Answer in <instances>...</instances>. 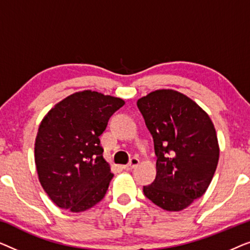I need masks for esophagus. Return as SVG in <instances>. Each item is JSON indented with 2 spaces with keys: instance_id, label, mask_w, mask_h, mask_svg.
Listing matches in <instances>:
<instances>
[{
  "instance_id": "34e87169",
  "label": "esophagus",
  "mask_w": 250,
  "mask_h": 250,
  "mask_svg": "<svg viewBox=\"0 0 250 250\" xmlns=\"http://www.w3.org/2000/svg\"><path fill=\"white\" fill-rule=\"evenodd\" d=\"M140 164V160L138 158H132L131 162H129L127 165H124L123 166V168H124L125 170H131L134 168V167H136Z\"/></svg>"
}]
</instances>
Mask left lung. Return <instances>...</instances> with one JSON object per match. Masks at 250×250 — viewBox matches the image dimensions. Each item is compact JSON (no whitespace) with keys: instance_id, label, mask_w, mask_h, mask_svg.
Masks as SVG:
<instances>
[{"instance_id":"1","label":"left lung","mask_w":250,"mask_h":250,"mask_svg":"<svg viewBox=\"0 0 250 250\" xmlns=\"http://www.w3.org/2000/svg\"><path fill=\"white\" fill-rule=\"evenodd\" d=\"M138 107L151 133L156 179L146 197L167 211H180L206 192L220 158L216 131L192 99L170 88L150 92Z\"/></svg>"}]
</instances>
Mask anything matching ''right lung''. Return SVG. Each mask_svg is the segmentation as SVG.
Here are the masks:
<instances>
[{
    "instance_id": "right-lung-1",
    "label": "right lung",
    "mask_w": 250,
    "mask_h": 250,
    "mask_svg": "<svg viewBox=\"0 0 250 250\" xmlns=\"http://www.w3.org/2000/svg\"><path fill=\"white\" fill-rule=\"evenodd\" d=\"M124 104L121 98L84 90L68 95L43 117L35 165L41 186L58 207L80 213L104 199L114 174L99 136Z\"/></svg>"
}]
</instances>
